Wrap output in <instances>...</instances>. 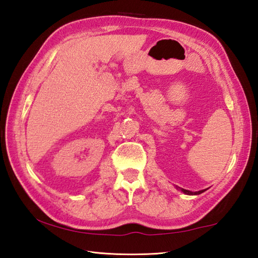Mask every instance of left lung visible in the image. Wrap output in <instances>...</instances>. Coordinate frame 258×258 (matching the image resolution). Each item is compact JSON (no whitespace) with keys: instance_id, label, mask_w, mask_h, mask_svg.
<instances>
[{"instance_id":"1","label":"left lung","mask_w":258,"mask_h":258,"mask_svg":"<svg viewBox=\"0 0 258 258\" xmlns=\"http://www.w3.org/2000/svg\"><path fill=\"white\" fill-rule=\"evenodd\" d=\"M175 188H176V190H181V192H183L184 194H187V196H198V194H201V193L207 191V188H205V190H200V191H197V192H192V191L185 190V188H182V187L177 186V185H175Z\"/></svg>"}]
</instances>
